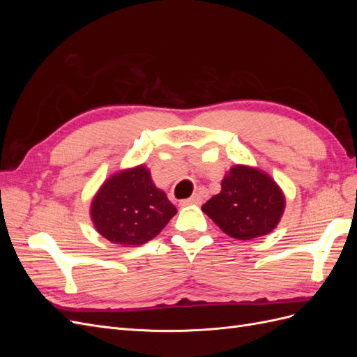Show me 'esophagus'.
<instances>
[{"mask_svg": "<svg viewBox=\"0 0 357 357\" xmlns=\"http://www.w3.org/2000/svg\"><path fill=\"white\" fill-rule=\"evenodd\" d=\"M201 202H202V198L199 195H193V197H190L188 199H183L180 202V205H181V207H188V205H198Z\"/></svg>", "mask_w": 357, "mask_h": 357, "instance_id": "1", "label": "esophagus"}]
</instances>
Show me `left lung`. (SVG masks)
<instances>
[{"label": "left lung", "mask_w": 357, "mask_h": 357, "mask_svg": "<svg viewBox=\"0 0 357 357\" xmlns=\"http://www.w3.org/2000/svg\"><path fill=\"white\" fill-rule=\"evenodd\" d=\"M284 195L266 172L235 165L222 180V190L202 211L235 240H253L271 232L284 211Z\"/></svg>", "instance_id": "8db88e82"}]
</instances>
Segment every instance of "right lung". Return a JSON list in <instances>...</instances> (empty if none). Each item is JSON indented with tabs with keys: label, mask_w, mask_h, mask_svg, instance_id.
<instances>
[{
	"label": "right lung",
	"mask_w": 357,
	"mask_h": 357,
	"mask_svg": "<svg viewBox=\"0 0 357 357\" xmlns=\"http://www.w3.org/2000/svg\"><path fill=\"white\" fill-rule=\"evenodd\" d=\"M177 208L139 165L107 178L91 204L95 229L121 245H142L165 228Z\"/></svg>",
	"instance_id": "1"
}]
</instances>
